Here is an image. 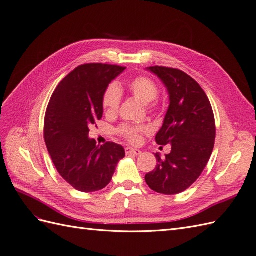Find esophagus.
Returning a JSON list of instances; mask_svg holds the SVG:
<instances>
[{"mask_svg":"<svg viewBox=\"0 0 256 256\" xmlns=\"http://www.w3.org/2000/svg\"><path fill=\"white\" fill-rule=\"evenodd\" d=\"M125 152H126V154H128V156H131V154H134V156H138V154H141L140 150L131 148V147H126Z\"/></svg>","mask_w":256,"mask_h":256,"instance_id":"1","label":"esophagus"}]
</instances>
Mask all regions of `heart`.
<instances>
[{
	"mask_svg": "<svg viewBox=\"0 0 256 256\" xmlns=\"http://www.w3.org/2000/svg\"><path fill=\"white\" fill-rule=\"evenodd\" d=\"M129 92L136 99L144 104L152 102L158 96V86L152 80L144 76H136L128 83ZM122 99V92L116 83H110L104 92L102 104L108 114H114L118 112ZM156 104H152L154 108ZM148 131V127L145 125H122L118 128V132L130 143H138L141 136Z\"/></svg>",
	"mask_w": 256,
	"mask_h": 256,
	"instance_id": "obj_1",
	"label": "heart"
}]
</instances>
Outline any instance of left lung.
<instances>
[{
    "mask_svg": "<svg viewBox=\"0 0 256 256\" xmlns=\"http://www.w3.org/2000/svg\"><path fill=\"white\" fill-rule=\"evenodd\" d=\"M147 70L164 82L170 106L156 142L171 144V152L154 171L145 175L148 187L166 196L187 190L207 166L214 145L216 124L212 108L200 84L180 69L152 66Z\"/></svg>",
    "mask_w": 256,
    "mask_h": 256,
    "instance_id": "left-lung-1",
    "label": "left lung"
}]
</instances>
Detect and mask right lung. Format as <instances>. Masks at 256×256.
Segmentation results:
<instances>
[{
    "instance_id": "obj_1",
    "label": "right lung",
    "mask_w": 256,
    "mask_h": 256,
    "mask_svg": "<svg viewBox=\"0 0 256 256\" xmlns=\"http://www.w3.org/2000/svg\"><path fill=\"white\" fill-rule=\"evenodd\" d=\"M125 67L84 64L60 82L44 116V136L58 172L81 192L106 188L118 161L125 157L120 144L96 145L88 138L90 126L102 120L104 92Z\"/></svg>"
}]
</instances>
